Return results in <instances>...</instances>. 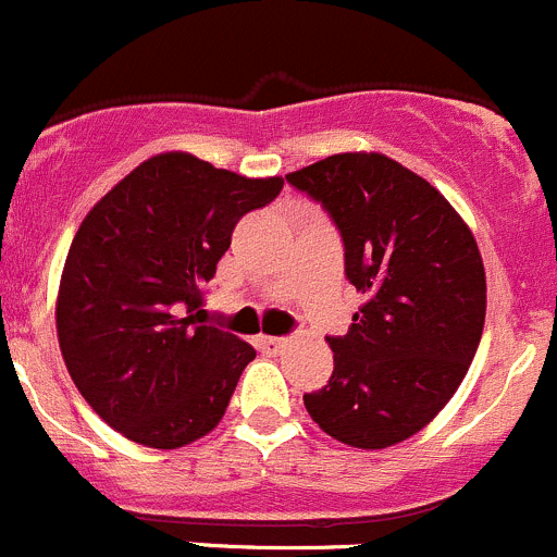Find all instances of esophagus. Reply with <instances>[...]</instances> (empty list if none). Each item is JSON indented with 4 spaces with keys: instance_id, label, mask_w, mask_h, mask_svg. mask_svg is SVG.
<instances>
[{
    "instance_id": "34e87169",
    "label": "esophagus",
    "mask_w": 557,
    "mask_h": 557,
    "mask_svg": "<svg viewBox=\"0 0 557 557\" xmlns=\"http://www.w3.org/2000/svg\"><path fill=\"white\" fill-rule=\"evenodd\" d=\"M286 346V341L284 338H273V335H260V338H257V349L262 351V355H271V357H276L281 349H284Z\"/></svg>"
}]
</instances>
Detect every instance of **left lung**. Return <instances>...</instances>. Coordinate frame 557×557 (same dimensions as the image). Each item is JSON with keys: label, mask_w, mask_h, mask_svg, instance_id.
Segmentation results:
<instances>
[{"label": "left lung", "mask_w": 557, "mask_h": 557, "mask_svg": "<svg viewBox=\"0 0 557 557\" xmlns=\"http://www.w3.org/2000/svg\"><path fill=\"white\" fill-rule=\"evenodd\" d=\"M330 213L366 295L327 338L333 376L302 395L327 436L384 449L428 425L463 382L487 308L479 246L447 197L384 153H333L286 175Z\"/></svg>", "instance_id": "left-lung-1"}]
</instances>
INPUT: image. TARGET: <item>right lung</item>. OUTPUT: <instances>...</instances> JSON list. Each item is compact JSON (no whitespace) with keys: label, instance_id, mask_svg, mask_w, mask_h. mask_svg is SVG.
I'll use <instances>...</instances> for the list:
<instances>
[{"label":"right lung","instance_id":"right-lung-1","mask_svg":"<svg viewBox=\"0 0 557 557\" xmlns=\"http://www.w3.org/2000/svg\"><path fill=\"white\" fill-rule=\"evenodd\" d=\"M281 186L168 151L86 213L59 284V346L86 404L129 442L186 447L227 411L257 351L194 311L235 224Z\"/></svg>","mask_w":557,"mask_h":557}]
</instances>
